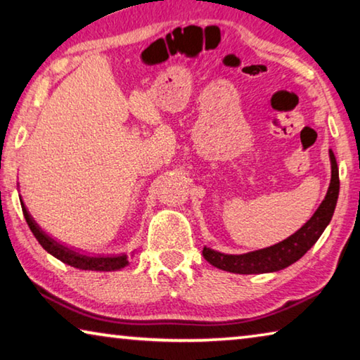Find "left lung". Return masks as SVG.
Returning a JSON list of instances; mask_svg holds the SVG:
<instances>
[{"label":"left lung","instance_id":"obj_1","mask_svg":"<svg viewBox=\"0 0 360 360\" xmlns=\"http://www.w3.org/2000/svg\"><path fill=\"white\" fill-rule=\"evenodd\" d=\"M332 165V178L330 186L326 198L322 200L319 208L316 210L311 219L297 230L289 238L279 241L278 245L270 248L259 249L248 254H222L211 248H203V257L214 265L219 270H225L230 273H238V275H259V273H271L279 271L302 259L316 241L319 240L322 231L326 230L328 222L332 221L335 206H337L338 192H340V178H338V165L333 152L328 150Z\"/></svg>","mask_w":360,"mask_h":360}]
</instances>
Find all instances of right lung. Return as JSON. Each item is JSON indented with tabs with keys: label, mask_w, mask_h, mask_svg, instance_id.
I'll return each mask as SVG.
<instances>
[{
	"label": "right lung",
	"mask_w": 360,
	"mask_h": 360,
	"mask_svg": "<svg viewBox=\"0 0 360 360\" xmlns=\"http://www.w3.org/2000/svg\"><path fill=\"white\" fill-rule=\"evenodd\" d=\"M22 210H23V216L27 219L30 230L33 231L34 238L39 241V245L44 248L49 254H52L53 257L62 260L63 264L79 268V270H89V271H115L129 265V259H127L125 254L115 255V257H89V255L79 254L70 248L60 245L58 241L51 238L46 231H42L39 229V225L34 222V219L32 217V214H30L23 202H22Z\"/></svg>",
	"instance_id": "1"
}]
</instances>
